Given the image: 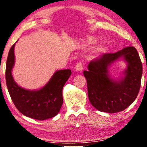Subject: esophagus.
Here are the masks:
<instances>
[{"label":"esophagus","mask_w":147,"mask_h":147,"mask_svg":"<svg viewBox=\"0 0 147 147\" xmlns=\"http://www.w3.org/2000/svg\"><path fill=\"white\" fill-rule=\"evenodd\" d=\"M75 69L77 71H82L83 70V64L81 62H78L75 65Z\"/></svg>","instance_id":"1"}]
</instances>
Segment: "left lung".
<instances>
[{"label": "left lung", "mask_w": 147, "mask_h": 147, "mask_svg": "<svg viewBox=\"0 0 147 147\" xmlns=\"http://www.w3.org/2000/svg\"><path fill=\"white\" fill-rule=\"evenodd\" d=\"M122 58L127 63L124 77L111 78L108 67ZM84 75L87 81L88 96L92 106L102 112L115 113L124 111L134 102L141 86L142 65L137 50L133 46L115 53L104 54L89 63Z\"/></svg>", "instance_id": "obj_1"}]
</instances>
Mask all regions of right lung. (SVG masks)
Listing matches in <instances>:
<instances>
[{"mask_svg": "<svg viewBox=\"0 0 147 147\" xmlns=\"http://www.w3.org/2000/svg\"><path fill=\"white\" fill-rule=\"evenodd\" d=\"M15 43L10 48L6 63V84L16 109L28 117L45 120L56 116L63 104L62 89L71 75L70 69L57 70L39 90H30L20 87L11 74L14 67Z\"/></svg>", "mask_w": 147, "mask_h": 147, "instance_id": "add662e5", "label": "right lung"}]
</instances>
